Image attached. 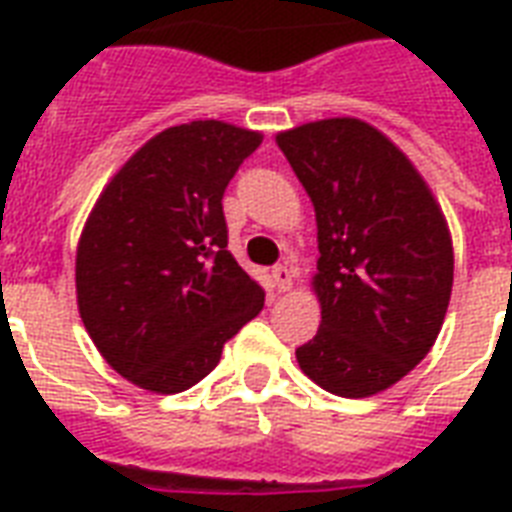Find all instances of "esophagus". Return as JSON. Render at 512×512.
Wrapping results in <instances>:
<instances>
[{"label":"esophagus","mask_w":512,"mask_h":512,"mask_svg":"<svg viewBox=\"0 0 512 512\" xmlns=\"http://www.w3.org/2000/svg\"><path fill=\"white\" fill-rule=\"evenodd\" d=\"M271 276H273V284H276V289H279V292H289V289L295 287V271H292V268H287V265H276Z\"/></svg>","instance_id":"1"}]
</instances>
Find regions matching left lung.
Here are the masks:
<instances>
[{
	"label": "left lung",
	"instance_id": "8db88e82",
	"mask_svg": "<svg viewBox=\"0 0 512 512\" xmlns=\"http://www.w3.org/2000/svg\"><path fill=\"white\" fill-rule=\"evenodd\" d=\"M316 212L321 327L297 364L342 398L388 390L428 356L454 284L452 233L412 159L372 124L335 116L276 135Z\"/></svg>",
	"mask_w": 512,
	"mask_h": 512
}]
</instances>
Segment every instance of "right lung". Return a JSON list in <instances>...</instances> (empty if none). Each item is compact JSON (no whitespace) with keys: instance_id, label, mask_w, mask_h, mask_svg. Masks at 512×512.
<instances>
[{"instance_id":"obj_1","label":"right lung","mask_w":512,"mask_h":512,"mask_svg":"<svg viewBox=\"0 0 512 512\" xmlns=\"http://www.w3.org/2000/svg\"><path fill=\"white\" fill-rule=\"evenodd\" d=\"M263 132L199 119L143 143L76 244V305L100 356L151 393L204 380L265 295L228 252L223 193Z\"/></svg>"}]
</instances>
